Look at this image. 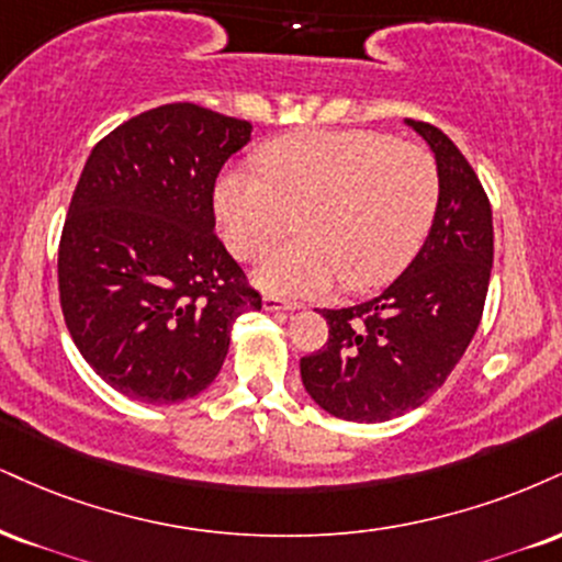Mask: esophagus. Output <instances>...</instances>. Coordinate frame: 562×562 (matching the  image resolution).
<instances>
[{"mask_svg":"<svg viewBox=\"0 0 562 562\" xmlns=\"http://www.w3.org/2000/svg\"><path fill=\"white\" fill-rule=\"evenodd\" d=\"M263 308L267 311H295L299 308V303L280 299V295H263Z\"/></svg>","mask_w":562,"mask_h":562,"instance_id":"obj_1","label":"esophagus"}]
</instances>
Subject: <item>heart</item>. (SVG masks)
Listing matches in <instances>:
<instances>
[{
  "label": "heart",
  "mask_w": 562,
  "mask_h": 562,
  "mask_svg": "<svg viewBox=\"0 0 562 562\" xmlns=\"http://www.w3.org/2000/svg\"><path fill=\"white\" fill-rule=\"evenodd\" d=\"M261 165L263 172L222 175L214 212L240 261L261 259L299 216L301 240L256 272L272 293L319 299L340 280L350 290L380 288L408 267L435 220V157L387 133H293L263 148Z\"/></svg>",
  "instance_id": "heart-1"
}]
</instances>
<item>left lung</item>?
I'll return each instance as SVG.
<instances>
[{
    "label": "left lung",
    "instance_id": "8db88e82",
    "mask_svg": "<svg viewBox=\"0 0 562 562\" xmlns=\"http://www.w3.org/2000/svg\"><path fill=\"white\" fill-rule=\"evenodd\" d=\"M405 123L427 140L439 172L427 240L376 299L324 308L327 342L301 358L303 387L346 422H387L442 387L474 340L490 288L492 206L474 167L439 127Z\"/></svg>",
    "mask_w": 562,
    "mask_h": 562
}]
</instances>
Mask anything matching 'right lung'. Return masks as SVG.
Returning <instances> with one entry per match:
<instances>
[{
    "label": "right lung",
    "mask_w": 562,
    "mask_h": 562,
    "mask_svg": "<svg viewBox=\"0 0 562 562\" xmlns=\"http://www.w3.org/2000/svg\"><path fill=\"white\" fill-rule=\"evenodd\" d=\"M251 123L178 101L93 146L59 238V303L80 356L133 401L214 382L243 311L261 308L214 233V182Z\"/></svg>",
    "instance_id": "obj_1"
}]
</instances>
